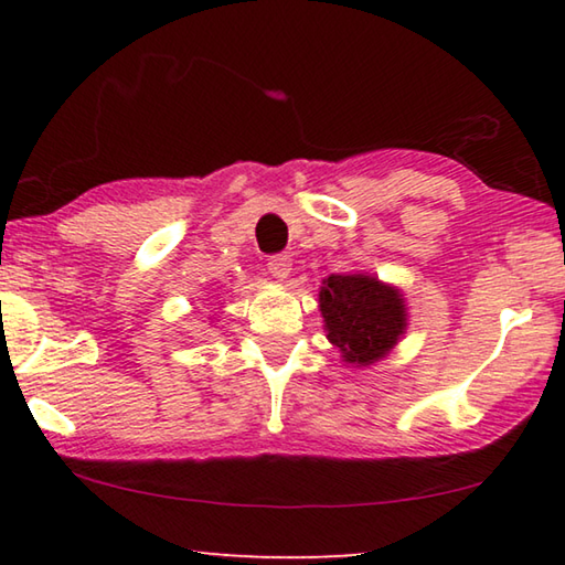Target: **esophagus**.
Segmentation results:
<instances>
[{"label": "esophagus", "instance_id": "1", "mask_svg": "<svg viewBox=\"0 0 565 565\" xmlns=\"http://www.w3.org/2000/svg\"><path fill=\"white\" fill-rule=\"evenodd\" d=\"M266 266H269V274L274 276V279L284 281V279H289V274H291V256L289 254H274Z\"/></svg>", "mask_w": 565, "mask_h": 565}]
</instances>
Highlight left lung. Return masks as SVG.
I'll return each instance as SVG.
<instances>
[{
	"mask_svg": "<svg viewBox=\"0 0 565 565\" xmlns=\"http://www.w3.org/2000/svg\"><path fill=\"white\" fill-rule=\"evenodd\" d=\"M319 306L327 339L351 366H371L396 347L406 331V303L396 286L366 274H331Z\"/></svg>",
	"mask_w": 565,
	"mask_h": 565,
	"instance_id": "obj_1",
	"label": "left lung"
}]
</instances>
